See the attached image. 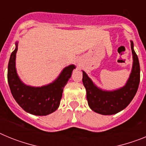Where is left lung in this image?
I'll use <instances>...</instances> for the list:
<instances>
[{"label": "left lung", "instance_id": "left-lung-1", "mask_svg": "<svg viewBox=\"0 0 146 146\" xmlns=\"http://www.w3.org/2000/svg\"><path fill=\"white\" fill-rule=\"evenodd\" d=\"M130 42L133 63L129 77L123 87L112 91L103 90L82 71V83L86 88L88 104L95 113L104 115L116 114L128 106L135 97L140 83V69L133 42Z\"/></svg>", "mask_w": 146, "mask_h": 146}]
</instances>
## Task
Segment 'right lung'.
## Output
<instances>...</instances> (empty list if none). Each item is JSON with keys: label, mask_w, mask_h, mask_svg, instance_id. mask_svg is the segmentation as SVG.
<instances>
[{"label": "right lung", "mask_w": 146, "mask_h": 146, "mask_svg": "<svg viewBox=\"0 0 146 146\" xmlns=\"http://www.w3.org/2000/svg\"><path fill=\"white\" fill-rule=\"evenodd\" d=\"M10 56L8 65V82L13 97L25 112L35 115H47L55 112L60 105L64 86L70 79L74 64L66 66L58 77L41 87L28 86L20 80L16 69L18 42Z\"/></svg>", "instance_id": "right-lung-1"}]
</instances>
